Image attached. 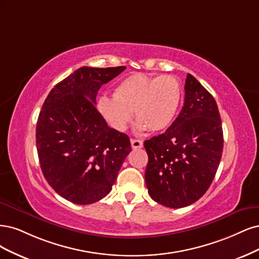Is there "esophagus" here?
Segmentation results:
<instances>
[{
    "instance_id": "34e87169",
    "label": "esophagus",
    "mask_w": 259,
    "mask_h": 259,
    "mask_svg": "<svg viewBox=\"0 0 259 259\" xmlns=\"http://www.w3.org/2000/svg\"><path fill=\"white\" fill-rule=\"evenodd\" d=\"M130 142H131V146H132V148H141L142 146H143V141H141V140H137V139H131L130 140Z\"/></svg>"
}]
</instances>
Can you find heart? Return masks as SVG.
<instances>
[{"mask_svg":"<svg viewBox=\"0 0 259 259\" xmlns=\"http://www.w3.org/2000/svg\"><path fill=\"white\" fill-rule=\"evenodd\" d=\"M181 100L182 89L177 77L136 73L118 82L113 91V100L100 99L98 111L108 126L117 131L127 128L133 112L140 130L157 132L170 126Z\"/></svg>","mask_w":259,"mask_h":259,"instance_id":"b5f03b06","label":"heart"}]
</instances>
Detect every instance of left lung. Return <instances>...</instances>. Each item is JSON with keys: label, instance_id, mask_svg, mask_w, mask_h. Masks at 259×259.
<instances>
[{"label": "left lung", "instance_id": "8db88e82", "mask_svg": "<svg viewBox=\"0 0 259 259\" xmlns=\"http://www.w3.org/2000/svg\"><path fill=\"white\" fill-rule=\"evenodd\" d=\"M221 115L213 96L191 74L181 113L161 135L144 142L145 183L156 202L179 208L196 202L212 184L223 153Z\"/></svg>", "mask_w": 259, "mask_h": 259}]
</instances>
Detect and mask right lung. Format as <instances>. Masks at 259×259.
Returning <instances> with one entry per match:
<instances>
[{
	"mask_svg": "<svg viewBox=\"0 0 259 259\" xmlns=\"http://www.w3.org/2000/svg\"><path fill=\"white\" fill-rule=\"evenodd\" d=\"M126 66H82L51 90L36 123L41 172L57 194L91 204L112 190L131 152L127 135L107 126L96 108L99 89Z\"/></svg>",
	"mask_w": 259,
	"mask_h": 259,
	"instance_id": "add662e5",
	"label": "right lung"
}]
</instances>
